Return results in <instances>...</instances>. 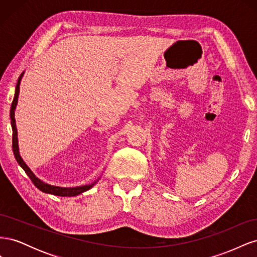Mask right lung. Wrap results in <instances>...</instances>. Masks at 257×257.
I'll list each match as a JSON object with an SVG mask.
<instances>
[{
    "mask_svg": "<svg viewBox=\"0 0 257 257\" xmlns=\"http://www.w3.org/2000/svg\"><path fill=\"white\" fill-rule=\"evenodd\" d=\"M23 76V73L20 75V77L18 78L17 84H16V90H15V96L13 99L12 103V107H11V124H12V128H13V151H14V155L16 158L18 164L22 167V169L25 170L26 174L29 176V178L31 179V181L34 183V185L38 190H41L44 193L47 194H52V195H57V196H76L79 195V194L90 190L93 185L96 183L93 182L91 184H87V185H81V186H75V188H62V186H56V185H50L48 183H45L44 181H42L41 179H38L34 174L32 170L29 168V166L26 164L25 161L22 160V158L20 157L19 153V147H18V134H17V127H16V120H15V109H16V106L18 103V96H19V87H20V81Z\"/></svg>",
    "mask_w": 257,
    "mask_h": 257,
    "instance_id": "1",
    "label": "right lung"
}]
</instances>
